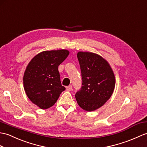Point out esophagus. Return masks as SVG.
I'll return each instance as SVG.
<instances>
[{"instance_id": "esophagus-1", "label": "esophagus", "mask_w": 147, "mask_h": 147, "mask_svg": "<svg viewBox=\"0 0 147 147\" xmlns=\"http://www.w3.org/2000/svg\"><path fill=\"white\" fill-rule=\"evenodd\" d=\"M72 90H73V86H71V85H69V86H68L66 87V90L68 91H71Z\"/></svg>"}]
</instances>
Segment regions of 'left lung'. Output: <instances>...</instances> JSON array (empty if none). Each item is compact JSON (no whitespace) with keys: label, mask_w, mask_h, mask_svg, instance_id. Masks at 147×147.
Wrapping results in <instances>:
<instances>
[{"label":"left lung","mask_w":147,"mask_h":147,"mask_svg":"<svg viewBox=\"0 0 147 147\" xmlns=\"http://www.w3.org/2000/svg\"><path fill=\"white\" fill-rule=\"evenodd\" d=\"M81 89L75 94L78 105L86 111H93L103 106L113 93L116 80L108 61L98 54L79 51Z\"/></svg>","instance_id":"8db88e82"}]
</instances>
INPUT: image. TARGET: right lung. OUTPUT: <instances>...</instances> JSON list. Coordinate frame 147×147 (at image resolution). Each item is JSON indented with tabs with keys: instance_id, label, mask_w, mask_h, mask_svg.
I'll use <instances>...</instances> for the list:
<instances>
[{
	"instance_id": "1",
	"label": "right lung",
	"mask_w": 147,
	"mask_h": 147,
	"mask_svg": "<svg viewBox=\"0 0 147 147\" xmlns=\"http://www.w3.org/2000/svg\"><path fill=\"white\" fill-rule=\"evenodd\" d=\"M69 54L67 49L44 51L27 64L23 76L24 88L29 100L42 110L53 107L66 90L61 85L58 66Z\"/></svg>"
}]
</instances>
